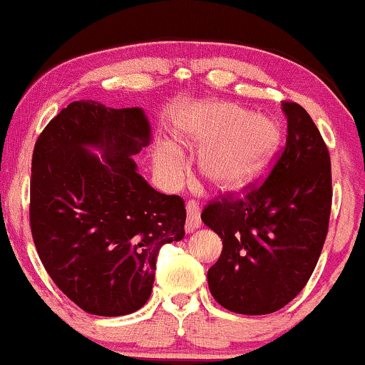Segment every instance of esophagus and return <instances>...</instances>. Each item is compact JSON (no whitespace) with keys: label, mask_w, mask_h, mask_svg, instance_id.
Listing matches in <instances>:
<instances>
[{"label":"esophagus","mask_w":365,"mask_h":365,"mask_svg":"<svg viewBox=\"0 0 365 365\" xmlns=\"http://www.w3.org/2000/svg\"><path fill=\"white\" fill-rule=\"evenodd\" d=\"M186 232H195L196 229L201 227V217H200V203L198 201H187L186 205Z\"/></svg>","instance_id":"obj_1"}]
</instances>
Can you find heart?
Here are the masks:
<instances>
[{"label":"heart","instance_id":"1","mask_svg":"<svg viewBox=\"0 0 365 365\" xmlns=\"http://www.w3.org/2000/svg\"><path fill=\"white\" fill-rule=\"evenodd\" d=\"M175 140L184 148L200 150V178L217 191H237L267 169L282 141L277 119L250 114L227 102H208L184 119ZM157 169L169 179L182 173L181 153L160 145L153 153Z\"/></svg>","mask_w":365,"mask_h":365}]
</instances>
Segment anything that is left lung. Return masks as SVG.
Here are the masks:
<instances>
[{"mask_svg": "<svg viewBox=\"0 0 365 365\" xmlns=\"http://www.w3.org/2000/svg\"><path fill=\"white\" fill-rule=\"evenodd\" d=\"M287 141L261 186L207 205L203 224L220 235L222 255L208 269L213 299L237 314L287 306L318 263L331 212V162L311 115L282 102Z\"/></svg>", "mask_w": 365, "mask_h": 365, "instance_id": "obj_1", "label": "left lung"}]
</instances>
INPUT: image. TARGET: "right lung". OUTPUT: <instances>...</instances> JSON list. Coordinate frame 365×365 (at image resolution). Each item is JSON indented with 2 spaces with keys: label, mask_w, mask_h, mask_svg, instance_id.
<instances>
[{
  "label": "right lung",
  "mask_w": 365,
  "mask_h": 365,
  "mask_svg": "<svg viewBox=\"0 0 365 365\" xmlns=\"http://www.w3.org/2000/svg\"><path fill=\"white\" fill-rule=\"evenodd\" d=\"M150 140L140 107L76 101L51 119L34 148L30 229L38 258L88 314L143 307L158 250L184 237L182 198L153 190L133 160Z\"/></svg>",
  "instance_id": "obj_1"
}]
</instances>
